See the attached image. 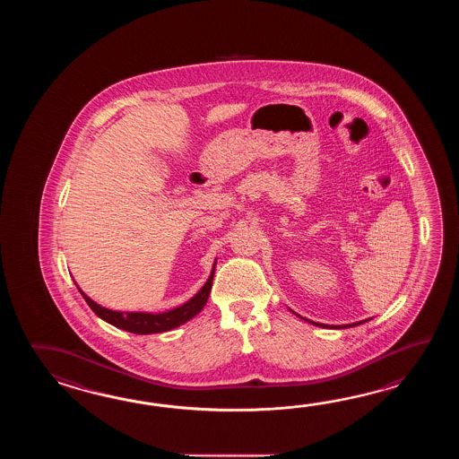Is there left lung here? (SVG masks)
Segmentation results:
<instances>
[{"mask_svg": "<svg viewBox=\"0 0 459 459\" xmlns=\"http://www.w3.org/2000/svg\"><path fill=\"white\" fill-rule=\"evenodd\" d=\"M295 315H297V313H295ZM300 318H302V316H300ZM369 320H371V318H369ZM369 320H362V322L351 323V325H338V326H333L332 325V328H336V330H340V328H348V326H358V325H362V323L369 322ZM307 322H310V320H307ZM310 323H313V325H318V323L315 322Z\"/></svg>", "mask_w": 459, "mask_h": 459, "instance_id": "left-lung-1", "label": "left lung"}]
</instances>
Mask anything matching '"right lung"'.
I'll return each mask as SVG.
<instances>
[{
	"label": "right lung",
	"mask_w": 459,
	"mask_h": 459,
	"mask_svg": "<svg viewBox=\"0 0 459 459\" xmlns=\"http://www.w3.org/2000/svg\"><path fill=\"white\" fill-rule=\"evenodd\" d=\"M215 265L216 263H213L210 277L204 283V287L188 302L182 303L180 307H176V308L167 310V312H117V310H109V308H105V307L98 305L97 302H93L87 293L78 287L77 282H75V285H77L78 290L82 293V297L85 299V302L88 303V307L101 320H105L109 325L117 326L119 330H125V332L134 333V334H152V333H164L169 332V330H174L177 326H180V325H184L188 320H192L195 315L204 310V307L208 302L210 292H212Z\"/></svg>",
	"instance_id": "1"
}]
</instances>
